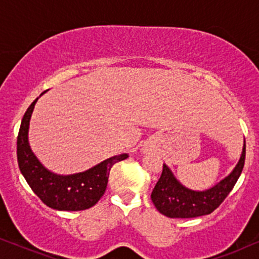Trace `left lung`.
I'll list each match as a JSON object with an SVG mask.
<instances>
[{
  "mask_svg": "<svg viewBox=\"0 0 259 259\" xmlns=\"http://www.w3.org/2000/svg\"><path fill=\"white\" fill-rule=\"evenodd\" d=\"M245 161V141L240 159L233 171L217 185L205 191H193L183 186L165 164L151 199L161 214L168 218H196L210 214L221 205L236 185Z\"/></svg>",
  "mask_w": 259,
  "mask_h": 259,
  "instance_id": "1",
  "label": "left lung"
}]
</instances>
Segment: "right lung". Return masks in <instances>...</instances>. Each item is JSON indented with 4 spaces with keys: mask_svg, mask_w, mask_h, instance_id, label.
I'll list each match as a JSON object with an SVG mask.
<instances>
[{
    "mask_svg": "<svg viewBox=\"0 0 259 259\" xmlns=\"http://www.w3.org/2000/svg\"><path fill=\"white\" fill-rule=\"evenodd\" d=\"M44 94V93H42ZM36 98L24 113L17 136V162L33 192L47 206L59 211H82L94 206L104 196L109 171L115 162L128 157L126 153L108 158L84 172L60 176L48 171L38 161L28 143V128Z\"/></svg>",
    "mask_w": 259,
    "mask_h": 259,
    "instance_id": "add662e5",
    "label": "right lung"
}]
</instances>
